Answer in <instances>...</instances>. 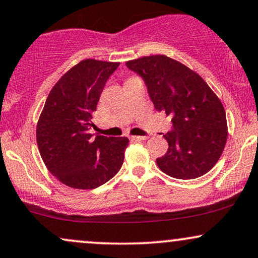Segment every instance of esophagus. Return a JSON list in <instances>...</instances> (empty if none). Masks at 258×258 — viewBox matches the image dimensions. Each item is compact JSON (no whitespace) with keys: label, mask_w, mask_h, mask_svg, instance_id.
Wrapping results in <instances>:
<instances>
[{"label":"esophagus","mask_w":258,"mask_h":258,"mask_svg":"<svg viewBox=\"0 0 258 258\" xmlns=\"http://www.w3.org/2000/svg\"><path fill=\"white\" fill-rule=\"evenodd\" d=\"M131 139L135 142H141V141H147L148 137H145V136H131Z\"/></svg>","instance_id":"1"}]
</instances>
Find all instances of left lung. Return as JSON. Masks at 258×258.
<instances>
[{
    "mask_svg": "<svg viewBox=\"0 0 258 258\" xmlns=\"http://www.w3.org/2000/svg\"><path fill=\"white\" fill-rule=\"evenodd\" d=\"M141 74L157 111L172 116L173 130L164 156L156 160L167 175L196 179L204 175L221 157L228 128L225 108L202 77L181 62L166 55H151L126 62Z\"/></svg>",
    "mask_w": 258,
    "mask_h": 258,
    "instance_id": "1",
    "label": "left lung"
}]
</instances>
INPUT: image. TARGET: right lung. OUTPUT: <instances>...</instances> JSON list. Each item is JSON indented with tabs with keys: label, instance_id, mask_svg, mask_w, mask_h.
Here are the masks:
<instances>
[{
	"label": "right lung",
	"instance_id": "add662e5",
	"mask_svg": "<svg viewBox=\"0 0 258 258\" xmlns=\"http://www.w3.org/2000/svg\"><path fill=\"white\" fill-rule=\"evenodd\" d=\"M119 62L86 58L52 86L37 122L39 154L49 172L68 187L91 190L119 172L128 138L89 132L108 78Z\"/></svg>",
	"mask_w": 258,
	"mask_h": 258
}]
</instances>
